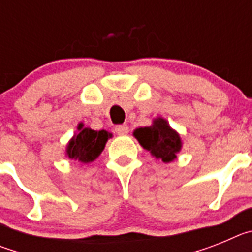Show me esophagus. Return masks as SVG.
Wrapping results in <instances>:
<instances>
[{"mask_svg":"<svg viewBox=\"0 0 252 252\" xmlns=\"http://www.w3.org/2000/svg\"><path fill=\"white\" fill-rule=\"evenodd\" d=\"M128 126L127 125H119V126H116L115 127V131L117 135H126V133L128 132Z\"/></svg>","mask_w":252,"mask_h":252,"instance_id":"esophagus-1","label":"esophagus"}]
</instances>
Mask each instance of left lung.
<instances>
[{
    "instance_id": "1",
    "label": "left lung",
    "mask_w": 252,
    "mask_h": 252,
    "mask_svg": "<svg viewBox=\"0 0 252 252\" xmlns=\"http://www.w3.org/2000/svg\"><path fill=\"white\" fill-rule=\"evenodd\" d=\"M135 137L141 146L150 151L157 159L169 162L177 158L175 154L182 148L180 137L170 128L165 120L157 119L150 127H141L135 130Z\"/></svg>"
}]
</instances>
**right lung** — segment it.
Listing matches in <instances>:
<instances>
[{
  "label": "right lung",
  "instance_id": "add662e5",
  "mask_svg": "<svg viewBox=\"0 0 252 252\" xmlns=\"http://www.w3.org/2000/svg\"><path fill=\"white\" fill-rule=\"evenodd\" d=\"M79 132L72 139L66 148V154L70 159L79 160L82 162H91L99 157L104 149L106 141L111 137L108 131H94L83 128V125L78 126Z\"/></svg>",
  "mask_w": 252,
  "mask_h": 252
}]
</instances>
